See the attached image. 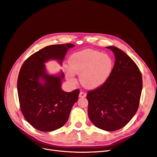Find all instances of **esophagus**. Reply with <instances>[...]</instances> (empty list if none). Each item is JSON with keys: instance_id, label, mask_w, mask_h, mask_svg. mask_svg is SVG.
<instances>
[{"instance_id": "obj_1", "label": "esophagus", "mask_w": 157, "mask_h": 157, "mask_svg": "<svg viewBox=\"0 0 157 157\" xmlns=\"http://www.w3.org/2000/svg\"><path fill=\"white\" fill-rule=\"evenodd\" d=\"M86 96V94L84 93L82 91H80V94H79V98H84Z\"/></svg>"}]
</instances>
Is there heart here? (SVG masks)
<instances>
[{"mask_svg":"<svg viewBox=\"0 0 157 157\" xmlns=\"http://www.w3.org/2000/svg\"><path fill=\"white\" fill-rule=\"evenodd\" d=\"M69 67L66 68L67 78L75 82V74L79 75L80 82L86 88H96L110 77L113 68V61L106 54L86 50L77 52L69 59Z\"/></svg>","mask_w":157,"mask_h":157,"instance_id":"heart-1","label":"heart"}]
</instances>
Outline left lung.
Segmentation results:
<instances>
[{"label":"left lung","instance_id":"1","mask_svg":"<svg viewBox=\"0 0 157 157\" xmlns=\"http://www.w3.org/2000/svg\"><path fill=\"white\" fill-rule=\"evenodd\" d=\"M115 56L110 77L101 86L88 92V114L93 124L106 131L126 126L138 109L143 82L136 63L117 47L107 46Z\"/></svg>","mask_w":157,"mask_h":157}]
</instances>
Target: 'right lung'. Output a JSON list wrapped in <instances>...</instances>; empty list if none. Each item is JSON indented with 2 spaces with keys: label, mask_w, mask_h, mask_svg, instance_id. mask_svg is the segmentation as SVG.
I'll use <instances>...</instances> for the list:
<instances>
[{
  "label": "right lung",
  "mask_w": 157,
  "mask_h": 157,
  "mask_svg": "<svg viewBox=\"0 0 157 157\" xmlns=\"http://www.w3.org/2000/svg\"><path fill=\"white\" fill-rule=\"evenodd\" d=\"M74 46L70 43L46 46L29 56L21 66L17 85L20 109L26 121L38 130L51 132L62 127L78 100V89L71 92L61 89L63 73L59 76L47 74L44 65L51 59L61 63L67 50Z\"/></svg>",
  "instance_id": "add662e5"
}]
</instances>
